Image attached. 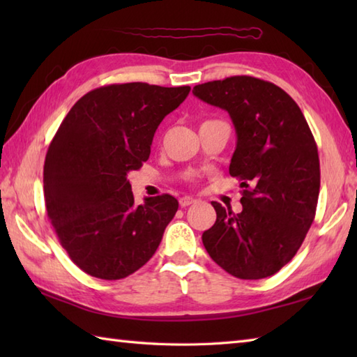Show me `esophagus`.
I'll return each mask as SVG.
<instances>
[{"mask_svg":"<svg viewBox=\"0 0 357 357\" xmlns=\"http://www.w3.org/2000/svg\"><path fill=\"white\" fill-rule=\"evenodd\" d=\"M195 202H196V199L190 198V196H184V198H179V206L181 207H188V206H192V204H195Z\"/></svg>","mask_w":357,"mask_h":357,"instance_id":"obj_1","label":"esophagus"}]
</instances>
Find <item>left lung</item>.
<instances>
[{
    "instance_id": "8db88e82",
    "label": "left lung",
    "mask_w": 357,
    "mask_h": 357,
    "mask_svg": "<svg viewBox=\"0 0 357 357\" xmlns=\"http://www.w3.org/2000/svg\"><path fill=\"white\" fill-rule=\"evenodd\" d=\"M193 95L229 112L236 130L229 172L245 188L241 213L211 202L216 222L202 233L204 247L231 276L275 275L298 253L316 215L321 170L312 130L293 98L259 78L204 82Z\"/></svg>"
}]
</instances>
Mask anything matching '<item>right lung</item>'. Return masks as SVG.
Wrapping results in <instances>:
<instances>
[{
	"mask_svg": "<svg viewBox=\"0 0 357 357\" xmlns=\"http://www.w3.org/2000/svg\"><path fill=\"white\" fill-rule=\"evenodd\" d=\"M188 93V86H104L78 100L59 126L44 162L45 208L87 275L123 279L155 255L178 201L161 195L136 206L127 174L147 161L158 126Z\"/></svg>",
	"mask_w": 357,
	"mask_h": 357,
	"instance_id": "add662e5",
	"label": "right lung"
}]
</instances>
